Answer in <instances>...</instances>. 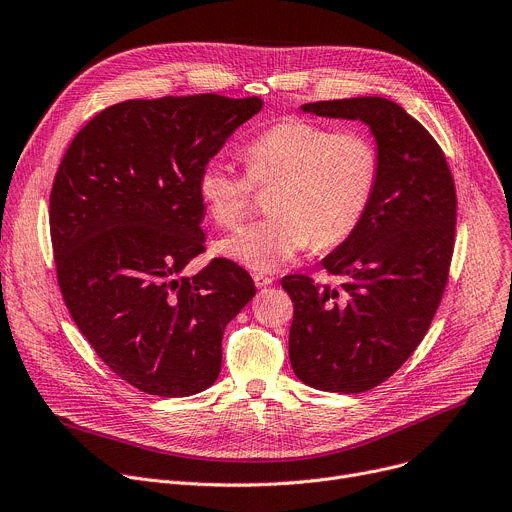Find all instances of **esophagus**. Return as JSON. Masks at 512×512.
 I'll return each instance as SVG.
<instances>
[{"label": "esophagus", "mask_w": 512, "mask_h": 512, "mask_svg": "<svg viewBox=\"0 0 512 512\" xmlns=\"http://www.w3.org/2000/svg\"><path fill=\"white\" fill-rule=\"evenodd\" d=\"M272 283H274L272 277H266V274H254V285H256V289H266V287H270Z\"/></svg>", "instance_id": "obj_1"}]
</instances>
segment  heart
Returning a JSON list of instances; mask_svg holds the SVG:
<instances>
[{"mask_svg":"<svg viewBox=\"0 0 512 512\" xmlns=\"http://www.w3.org/2000/svg\"><path fill=\"white\" fill-rule=\"evenodd\" d=\"M246 172L213 157L199 172V199L221 227L238 223L252 201V184L272 190L270 217L221 240L217 252L254 272H272L311 242L332 248L363 221L377 184L375 145L361 133H334L303 119L268 127L244 147Z\"/></svg>","mask_w":512,"mask_h":512,"instance_id":"obj_1","label":"heart"}]
</instances>
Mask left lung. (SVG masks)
Masks as SVG:
<instances>
[{"label": "left lung", "instance_id": "left-lung-1", "mask_svg": "<svg viewBox=\"0 0 512 512\" xmlns=\"http://www.w3.org/2000/svg\"><path fill=\"white\" fill-rule=\"evenodd\" d=\"M303 112L369 127L377 160L371 205L322 264L340 287L281 281L295 303L289 359L309 387L361 393L396 373L441 303L455 240V184L437 141L381 96L309 102Z\"/></svg>", "mask_w": 512, "mask_h": 512}]
</instances>
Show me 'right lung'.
I'll return each instance as SVG.
<instances>
[{"instance_id":"obj_1","label":"right lung","mask_w":512,"mask_h":512,"mask_svg":"<svg viewBox=\"0 0 512 512\" xmlns=\"http://www.w3.org/2000/svg\"><path fill=\"white\" fill-rule=\"evenodd\" d=\"M260 98L129 100L75 135L51 190L57 279L73 322L127 383L162 398L211 387L225 326L256 295L250 274L205 250L199 172Z\"/></svg>"}]
</instances>
